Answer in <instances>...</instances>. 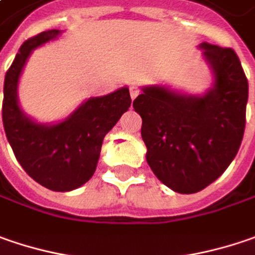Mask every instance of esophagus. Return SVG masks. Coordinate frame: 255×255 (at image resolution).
Here are the masks:
<instances>
[{
  "mask_svg": "<svg viewBox=\"0 0 255 255\" xmlns=\"http://www.w3.org/2000/svg\"><path fill=\"white\" fill-rule=\"evenodd\" d=\"M139 92H140V89H139L136 84H132V86L129 87V93H130V97H132V99H134L136 96L139 95Z\"/></svg>",
  "mask_w": 255,
  "mask_h": 255,
  "instance_id": "34e87169",
  "label": "esophagus"
}]
</instances>
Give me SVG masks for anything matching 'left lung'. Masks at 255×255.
<instances>
[{
	"label": "left lung",
	"mask_w": 255,
	"mask_h": 255,
	"mask_svg": "<svg viewBox=\"0 0 255 255\" xmlns=\"http://www.w3.org/2000/svg\"><path fill=\"white\" fill-rule=\"evenodd\" d=\"M212 84L204 95L145 86L133 102L142 118L146 162L162 184L195 194L236 158L246 129L249 82L233 48L202 43Z\"/></svg>",
	"instance_id": "8db88e82"
}]
</instances>
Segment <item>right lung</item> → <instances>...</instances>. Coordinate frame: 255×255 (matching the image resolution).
Masks as SVG:
<instances>
[{
  "label": "right lung",
  "instance_id": "right-lung-1",
  "mask_svg": "<svg viewBox=\"0 0 255 255\" xmlns=\"http://www.w3.org/2000/svg\"><path fill=\"white\" fill-rule=\"evenodd\" d=\"M60 30H48L21 45L4 80L2 123L14 155L35 182L57 192L84 185L96 171L103 139L130 108L128 87L90 97L66 119L38 123L18 103L19 76L32 50L56 40Z\"/></svg>",
  "mask_w": 255,
  "mask_h": 255
}]
</instances>
